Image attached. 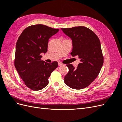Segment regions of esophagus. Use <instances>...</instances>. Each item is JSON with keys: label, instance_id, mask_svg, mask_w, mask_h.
Wrapping results in <instances>:
<instances>
[{"label": "esophagus", "instance_id": "obj_1", "mask_svg": "<svg viewBox=\"0 0 122 122\" xmlns=\"http://www.w3.org/2000/svg\"><path fill=\"white\" fill-rule=\"evenodd\" d=\"M58 66H62V65H63V64L62 63H61V62H58Z\"/></svg>", "mask_w": 122, "mask_h": 122}]
</instances>
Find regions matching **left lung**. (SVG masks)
Segmentation results:
<instances>
[{
	"label": "left lung",
	"mask_w": 122,
	"mask_h": 122,
	"mask_svg": "<svg viewBox=\"0 0 122 122\" xmlns=\"http://www.w3.org/2000/svg\"><path fill=\"white\" fill-rule=\"evenodd\" d=\"M71 38L73 48L71 55L78 56L80 62L75 69L67 65L69 72L65 76V83L73 89L88 86L98 75L103 64V56L100 40L91 29L84 26L61 28Z\"/></svg>",
	"instance_id": "1"
}]
</instances>
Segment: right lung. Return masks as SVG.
<instances>
[{
    "mask_svg": "<svg viewBox=\"0 0 122 122\" xmlns=\"http://www.w3.org/2000/svg\"><path fill=\"white\" fill-rule=\"evenodd\" d=\"M58 31L42 24L31 25L25 28L18 39L15 66L25 84L32 90L46 86L51 73L57 67V62L49 64L41 58L42 53L47 52L49 39Z\"/></svg>",
    "mask_w": 122,
    "mask_h": 122,
    "instance_id": "add662e5",
    "label": "right lung"
}]
</instances>
